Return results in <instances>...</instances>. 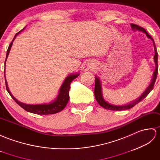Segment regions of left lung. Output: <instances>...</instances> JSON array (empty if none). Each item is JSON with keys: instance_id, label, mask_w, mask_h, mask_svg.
Listing matches in <instances>:
<instances>
[{"instance_id": "obj_1", "label": "left lung", "mask_w": 160, "mask_h": 160, "mask_svg": "<svg viewBox=\"0 0 160 160\" xmlns=\"http://www.w3.org/2000/svg\"><path fill=\"white\" fill-rule=\"evenodd\" d=\"M131 28L132 29H135V30H138V31H142L144 33L147 35V37L148 38L151 39L153 42V39L151 38V36L150 35H148V33H147V31L145 30L143 27H140L137 25V24H131ZM154 48H155V56H154V61L155 62V65H156V68H155V70L153 74V77H152L151 83L149 85V86L147 88V89L144 91V93L141 95V97H140L138 98L137 100L134 101L133 102H131V103L128 104V105H121V106H116V105H112L111 104L108 103V102H106L103 98H102V92H101V82L100 80L98 77L95 78V88H94V96H95V98L97 101L98 102V103L100 105L101 107H102L103 108L106 109H109V110H113V111H122V110H125V109H129L132 108L133 107H134L135 105H137L138 103H139L140 101H142L143 100L144 98H146L147 97V95L150 93V92L153 89L154 85L155 83L156 79H157V75H158V53L157 51V48H156L155 44L154 43Z\"/></svg>"}]
</instances>
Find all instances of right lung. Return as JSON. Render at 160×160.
Listing matches in <instances>:
<instances>
[{
  "label": "right lung",
  "mask_w": 160,
  "mask_h": 160,
  "mask_svg": "<svg viewBox=\"0 0 160 160\" xmlns=\"http://www.w3.org/2000/svg\"><path fill=\"white\" fill-rule=\"evenodd\" d=\"M18 33H17L16 34L13 40L15 39ZM12 44H13V41L10 43L8 49V51H7L5 62H6L7 58H8V57L9 52L10 51V49H11V47H12ZM78 76H79V74H72V75H70L69 77H67L66 80L64 81V82H63V83L62 84L61 88H60L59 94L58 95V98H57V99L54 102H51V103L49 104L27 105V104H24V103H22V102H19L16 98H15L13 97V95L12 94H11V92L9 90V88L8 86V83H7V81L5 79L6 89L9 92V94H10L11 97H12V98L16 101V103L18 104L21 108H22L24 110H26V111L31 113H36V114H40V115L53 114V113H56L61 112L62 110H63L65 108L67 103H68V102L69 101V98H70L69 90H70V83L72 81V80L75 79V78H77Z\"/></svg>",
  "instance_id": "obj_1"
}]
</instances>
